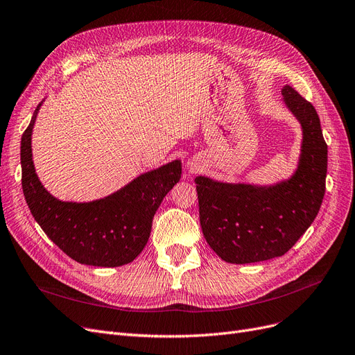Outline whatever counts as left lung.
I'll return each mask as SVG.
<instances>
[{
    "label": "left lung",
    "instance_id": "left-lung-1",
    "mask_svg": "<svg viewBox=\"0 0 355 355\" xmlns=\"http://www.w3.org/2000/svg\"><path fill=\"white\" fill-rule=\"evenodd\" d=\"M282 96L303 128L295 173L273 186L232 184L196 177L200 225L207 244L228 263L285 254L318 216L324 196L327 144L313 105L291 86Z\"/></svg>",
    "mask_w": 355,
    "mask_h": 355
}]
</instances>
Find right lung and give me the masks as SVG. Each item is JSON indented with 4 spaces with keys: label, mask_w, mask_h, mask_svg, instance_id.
<instances>
[{
    "label": "right lung",
    "mask_w": 355,
    "mask_h": 355,
    "mask_svg": "<svg viewBox=\"0 0 355 355\" xmlns=\"http://www.w3.org/2000/svg\"><path fill=\"white\" fill-rule=\"evenodd\" d=\"M41 105L24 130L20 146L21 187L35 220L78 263L102 268L130 263L149 240L157 207L180 181L181 162L177 159L144 173L99 200L61 202L39 181L32 159V130Z\"/></svg>",
    "instance_id": "obj_1"
}]
</instances>
